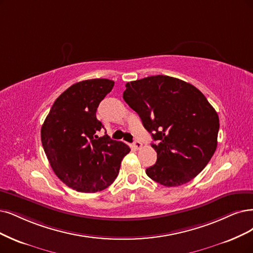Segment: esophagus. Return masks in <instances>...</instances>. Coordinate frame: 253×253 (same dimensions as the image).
<instances>
[{
  "mask_svg": "<svg viewBox=\"0 0 253 253\" xmlns=\"http://www.w3.org/2000/svg\"><path fill=\"white\" fill-rule=\"evenodd\" d=\"M133 146H134L135 149H141L142 146H143V144L136 139V141H134V143H133Z\"/></svg>",
  "mask_w": 253,
  "mask_h": 253,
  "instance_id": "34e87169",
  "label": "esophagus"
}]
</instances>
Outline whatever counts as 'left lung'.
<instances>
[{
	"label": "left lung",
	"mask_w": 253,
	"mask_h": 253,
	"mask_svg": "<svg viewBox=\"0 0 253 253\" xmlns=\"http://www.w3.org/2000/svg\"><path fill=\"white\" fill-rule=\"evenodd\" d=\"M123 98L151 133L156 164L146 174L165 186L191 181L217 148L219 117L192 84L164 75L128 82Z\"/></svg>",
	"instance_id": "left-lung-1"
}]
</instances>
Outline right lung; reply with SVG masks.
I'll use <instances>...</instances> for the list:
<instances>
[{
	"label": "right lung",
	"instance_id": "add662e5",
	"mask_svg": "<svg viewBox=\"0 0 253 253\" xmlns=\"http://www.w3.org/2000/svg\"><path fill=\"white\" fill-rule=\"evenodd\" d=\"M114 85L109 79L73 84L56 99L42 126V147L54 173L77 192L108 188L130 152L126 144L96 134L104 127L96 117L97 108Z\"/></svg>",
	"mask_w": 253,
	"mask_h": 253
}]
</instances>
